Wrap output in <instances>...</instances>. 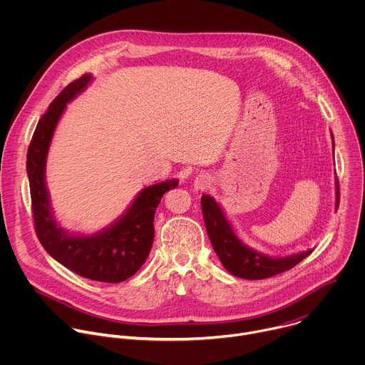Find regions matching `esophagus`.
<instances>
[{"label": "esophagus", "mask_w": 365, "mask_h": 365, "mask_svg": "<svg viewBox=\"0 0 365 365\" xmlns=\"http://www.w3.org/2000/svg\"><path fill=\"white\" fill-rule=\"evenodd\" d=\"M210 185H211V179L207 178L206 175H197L193 180V189L195 190H205V189L210 187Z\"/></svg>", "instance_id": "1"}]
</instances>
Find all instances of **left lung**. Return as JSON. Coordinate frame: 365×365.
I'll use <instances>...</instances> for the list:
<instances>
[{
    "mask_svg": "<svg viewBox=\"0 0 365 365\" xmlns=\"http://www.w3.org/2000/svg\"><path fill=\"white\" fill-rule=\"evenodd\" d=\"M332 145L335 150L334 135ZM335 210H338L339 203V183L338 178H335ZM200 206L205 227L207 231V237L220 257L222 266L232 276L247 279V280H262L269 279L272 276L280 274L283 272L290 270L302 259H304L314 248H307L306 251H300L296 254L284 255V257H273L264 252H259L247 244L237 235L232 224L227 218L222 211L221 205L211 196L202 195Z\"/></svg>",
    "mask_w": 365,
    "mask_h": 365,
    "instance_id": "1",
    "label": "left lung"
}]
</instances>
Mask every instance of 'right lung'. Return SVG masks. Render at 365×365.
<instances>
[{"label": "right lung", "instance_id": "1", "mask_svg": "<svg viewBox=\"0 0 365 365\" xmlns=\"http://www.w3.org/2000/svg\"><path fill=\"white\" fill-rule=\"evenodd\" d=\"M92 79L93 76L86 73L69 83L38 120L27 151V176L36 234L44 250L82 277L120 283L134 276L144 264L154 240L155 210L162 196L175 189L179 180L169 179L144 187L121 217L95 234H73L59 225L46 186L47 153L66 106Z\"/></svg>", "mask_w": 365, "mask_h": 365}]
</instances>
